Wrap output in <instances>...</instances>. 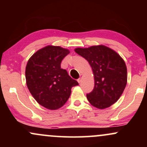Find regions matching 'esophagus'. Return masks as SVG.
Instances as JSON below:
<instances>
[{"mask_svg": "<svg viewBox=\"0 0 147 147\" xmlns=\"http://www.w3.org/2000/svg\"><path fill=\"white\" fill-rule=\"evenodd\" d=\"M82 75H80V77H79V78L78 79V80H77V82H78L79 84H80L81 82H82Z\"/></svg>", "mask_w": 147, "mask_h": 147, "instance_id": "1", "label": "esophagus"}]
</instances>
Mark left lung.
Masks as SVG:
<instances>
[{
	"instance_id": "1",
	"label": "left lung",
	"mask_w": 147,
	"mask_h": 147,
	"mask_svg": "<svg viewBox=\"0 0 147 147\" xmlns=\"http://www.w3.org/2000/svg\"><path fill=\"white\" fill-rule=\"evenodd\" d=\"M76 53L86 59L95 80L93 90L86 97L92 106L104 109L115 104L124 92L127 83V68L120 55L103 45L77 48Z\"/></svg>"
}]
</instances>
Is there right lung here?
<instances>
[{
  "label": "right lung",
  "instance_id": "obj_1",
  "mask_svg": "<svg viewBox=\"0 0 147 147\" xmlns=\"http://www.w3.org/2000/svg\"><path fill=\"white\" fill-rule=\"evenodd\" d=\"M69 53L68 49L47 45L33 54L27 63V86L35 100L49 110L62 107L70 97L72 88L79 84L61 68L62 60Z\"/></svg>",
  "mask_w": 147,
  "mask_h": 147
}]
</instances>
